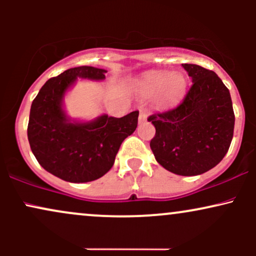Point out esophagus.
<instances>
[{"label": "esophagus", "mask_w": 256, "mask_h": 256, "mask_svg": "<svg viewBox=\"0 0 256 256\" xmlns=\"http://www.w3.org/2000/svg\"><path fill=\"white\" fill-rule=\"evenodd\" d=\"M146 122V113L144 110H140V116H138V122L142 124V122Z\"/></svg>", "instance_id": "obj_1"}]
</instances>
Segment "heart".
Listing matches in <instances>:
<instances>
[{
    "mask_svg": "<svg viewBox=\"0 0 256 256\" xmlns=\"http://www.w3.org/2000/svg\"><path fill=\"white\" fill-rule=\"evenodd\" d=\"M188 88V79L179 72H156L146 76L137 84L136 90L142 98L156 96L160 107H171L184 98Z\"/></svg>",
    "mask_w": 256,
    "mask_h": 256,
    "instance_id": "heart-1",
    "label": "heart"
}]
</instances>
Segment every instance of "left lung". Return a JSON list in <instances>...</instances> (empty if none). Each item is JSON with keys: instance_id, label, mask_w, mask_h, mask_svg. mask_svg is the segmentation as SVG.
Masks as SVG:
<instances>
[{"instance_id": "8db88e82", "label": "left lung", "mask_w": 256, "mask_h": 256, "mask_svg": "<svg viewBox=\"0 0 256 256\" xmlns=\"http://www.w3.org/2000/svg\"><path fill=\"white\" fill-rule=\"evenodd\" d=\"M192 85L180 104L152 114L150 148L156 161L179 176H198L216 167L230 148L234 114L230 91L213 71L182 64Z\"/></svg>"}]
</instances>
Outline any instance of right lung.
Returning <instances> with one entry per match:
<instances>
[{"label": "right lung", "mask_w": 256, "mask_h": 256, "mask_svg": "<svg viewBox=\"0 0 256 256\" xmlns=\"http://www.w3.org/2000/svg\"><path fill=\"white\" fill-rule=\"evenodd\" d=\"M107 71L91 66L70 68L50 78L31 104L28 138L46 171L70 183H86L113 166L122 140L137 128L138 110L122 118L102 114L92 120L71 119L64 110L67 91L79 79L104 80Z\"/></svg>", "instance_id": "1"}]
</instances>
